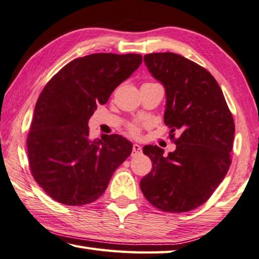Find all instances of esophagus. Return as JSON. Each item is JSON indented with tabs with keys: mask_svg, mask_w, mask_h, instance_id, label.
Returning <instances> with one entry per match:
<instances>
[{
	"mask_svg": "<svg viewBox=\"0 0 259 259\" xmlns=\"http://www.w3.org/2000/svg\"><path fill=\"white\" fill-rule=\"evenodd\" d=\"M142 153V148H140V146L138 144H134L133 146V156H137Z\"/></svg>",
	"mask_w": 259,
	"mask_h": 259,
	"instance_id": "obj_1",
	"label": "esophagus"
}]
</instances>
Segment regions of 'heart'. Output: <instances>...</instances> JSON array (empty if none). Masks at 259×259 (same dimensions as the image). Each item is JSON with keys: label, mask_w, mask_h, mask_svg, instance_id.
<instances>
[{"label": "heart", "mask_w": 259, "mask_h": 259, "mask_svg": "<svg viewBox=\"0 0 259 259\" xmlns=\"http://www.w3.org/2000/svg\"><path fill=\"white\" fill-rule=\"evenodd\" d=\"M126 133H128L131 137H138L140 135V125L138 123H130L126 125Z\"/></svg>", "instance_id": "obj_1"}]
</instances>
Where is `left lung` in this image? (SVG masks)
I'll return each mask as SVG.
<instances>
[{"label":"left lung","instance_id":"1","mask_svg":"<svg viewBox=\"0 0 259 259\" xmlns=\"http://www.w3.org/2000/svg\"><path fill=\"white\" fill-rule=\"evenodd\" d=\"M152 76L165 88L164 123L181 135L175 152L163 156L158 146L143 148L153 163L140 181L145 198L155 207L185 213L207 201L231 165L234 121L215 78L176 53L146 54Z\"/></svg>","mask_w":259,"mask_h":259}]
</instances>
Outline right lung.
I'll list each match as a JSON object with an SVG mask.
<instances>
[{
  "mask_svg": "<svg viewBox=\"0 0 259 259\" xmlns=\"http://www.w3.org/2000/svg\"><path fill=\"white\" fill-rule=\"evenodd\" d=\"M143 62L140 54L95 53L69 62L46 83L27 136L31 175L58 203L81 206L100 198L114 171L131 154L120 135L89 137L98 104Z\"/></svg>",
  "mask_w": 259,
  "mask_h": 259,
  "instance_id": "obj_1",
  "label": "right lung"
}]
</instances>
